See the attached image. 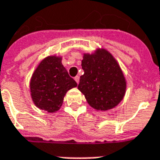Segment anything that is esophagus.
<instances>
[{
    "label": "esophagus",
    "instance_id": "34e87169",
    "mask_svg": "<svg viewBox=\"0 0 160 160\" xmlns=\"http://www.w3.org/2000/svg\"><path fill=\"white\" fill-rule=\"evenodd\" d=\"M75 81H76V83H77V84H79V82H80V76H75Z\"/></svg>",
    "mask_w": 160,
    "mask_h": 160
}]
</instances>
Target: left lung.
I'll return each instance as SVG.
<instances>
[{
  "label": "left lung",
  "mask_w": 160,
  "mask_h": 160,
  "mask_svg": "<svg viewBox=\"0 0 160 160\" xmlns=\"http://www.w3.org/2000/svg\"><path fill=\"white\" fill-rule=\"evenodd\" d=\"M78 90L93 109L106 111L119 105L126 92V80L119 63L110 52L98 48L84 53Z\"/></svg>",
  "instance_id": "8db88e82"
}]
</instances>
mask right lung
<instances>
[{"label": "right lung", "instance_id": "add662e5", "mask_svg": "<svg viewBox=\"0 0 160 160\" xmlns=\"http://www.w3.org/2000/svg\"><path fill=\"white\" fill-rule=\"evenodd\" d=\"M62 57L49 55L41 60L32 74L30 92L40 109L55 113L60 109L68 90L77 86L61 63Z\"/></svg>", "mask_w": 160, "mask_h": 160}]
</instances>
